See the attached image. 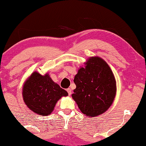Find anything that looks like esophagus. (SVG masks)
<instances>
[{
    "label": "esophagus",
    "mask_w": 146,
    "mask_h": 146,
    "mask_svg": "<svg viewBox=\"0 0 146 146\" xmlns=\"http://www.w3.org/2000/svg\"><path fill=\"white\" fill-rule=\"evenodd\" d=\"M67 92H68L69 96H71V89L70 88H67Z\"/></svg>",
    "instance_id": "esophagus-1"
}]
</instances>
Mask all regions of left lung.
I'll list each match as a JSON object with an SVG mask.
<instances>
[{"label": "left lung", "instance_id": "1", "mask_svg": "<svg viewBox=\"0 0 146 146\" xmlns=\"http://www.w3.org/2000/svg\"><path fill=\"white\" fill-rule=\"evenodd\" d=\"M74 78L72 98L82 113L94 117L106 111L116 95V81L110 66L100 57H90Z\"/></svg>", "mask_w": 146, "mask_h": 146}]
</instances>
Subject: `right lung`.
<instances>
[{"label": "right lung", "instance_id": "obj_1", "mask_svg": "<svg viewBox=\"0 0 146 146\" xmlns=\"http://www.w3.org/2000/svg\"><path fill=\"white\" fill-rule=\"evenodd\" d=\"M68 95L50 77L49 74L33 73L23 86V101L32 111L40 115H48L53 111L57 102Z\"/></svg>", "mask_w": 146, "mask_h": 146}]
</instances>
